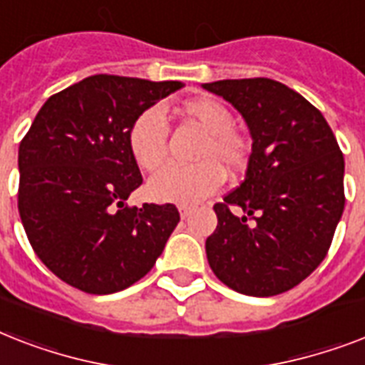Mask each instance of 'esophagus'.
Masks as SVG:
<instances>
[{"mask_svg": "<svg viewBox=\"0 0 365 365\" xmlns=\"http://www.w3.org/2000/svg\"><path fill=\"white\" fill-rule=\"evenodd\" d=\"M178 212H180V216H182L183 220H185V217H187L189 214H191V212H193V206L180 205V206H178Z\"/></svg>", "mask_w": 365, "mask_h": 365, "instance_id": "obj_1", "label": "esophagus"}]
</instances>
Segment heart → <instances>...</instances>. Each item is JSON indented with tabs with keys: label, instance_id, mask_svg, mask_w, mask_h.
<instances>
[{
	"label": "heart",
	"instance_id": "b5f03b06",
	"mask_svg": "<svg viewBox=\"0 0 365 365\" xmlns=\"http://www.w3.org/2000/svg\"><path fill=\"white\" fill-rule=\"evenodd\" d=\"M183 115L199 123L206 138L197 153L199 163L170 165L149 180V197L159 202L195 205L216 191L223 182V168L237 174L248 165V140L233 128L235 117L227 106L200 96L182 106ZM128 149L143 170L159 168L166 159V121L159 106L143 110L128 128Z\"/></svg>",
	"mask_w": 365,
	"mask_h": 365
}]
</instances>
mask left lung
<instances>
[{
  "instance_id": "left-lung-1",
  "label": "left lung",
  "mask_w": 365,
  "mask_h": 365,
  "mask_svg": "<svg viewBox=\"0 0 365 365\" xmlns=\"http://www.w3.org/2000/svg\"><path fill=\"white\" fill-rule=\"evenodd\" d=\"M202 88L227 100L252 136L244 182L214 205L208 263L239 294L288 292L328 254L345 208L343 153L322 113L282 83L223 79Z\"/></svg>"
}]
</instances>
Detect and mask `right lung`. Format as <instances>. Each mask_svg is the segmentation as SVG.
<instances>
[{"mask_svg": "<svg viewBox=\"0 0 365 365\" xmlns=\"http://www.w3.org/2000/svg\"><path fill=\"white\" fill-rule=\"evenodd\" d=\"M180 81L91 76L43 104L19 148V212L60 280L106 295L145 277L180 222L174 205L126 206L142 185L128 128Z\"/></svg>", "mask_w": 365, "mask_h": 365, "instance_id": "1", "label": "right lung"}]
</instances>
